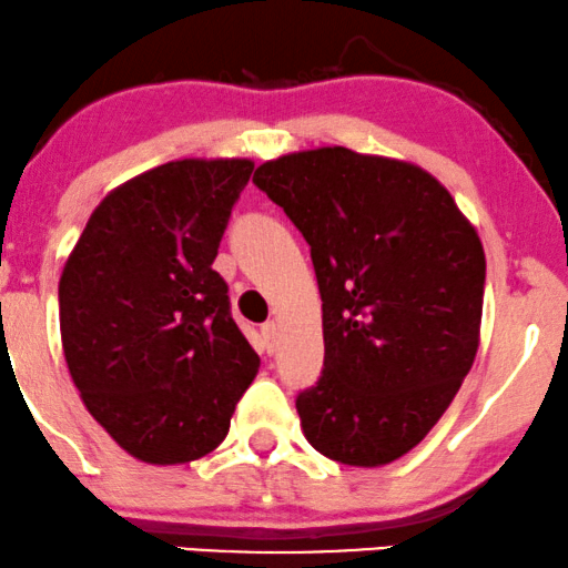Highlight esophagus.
<instances>
[{
  "label": "esophagus",
  "instance_id": "1",
  "mask_svg": "<svg viewBox=\"0 0 568 568\" xmlns=\"http://www.w3.org/2000/svg\"><path fill=\"white\" fill-rule=\"evenodd\" d=\"M262 335H264V341H267V348L275 351V346H277V335H280V325H277V322H267V325L262 327Z\"/></svg>",
  "mask_w": 568,
  "mask_h": 568
}]
</instances>
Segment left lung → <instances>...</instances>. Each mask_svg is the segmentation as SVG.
I'll use <instances>...</instances> for the list:
<instances>
[{
  "instance_id": "1",
  "label": "left lung",
  "mask_w": 568,
  "mask_h": 568,
  "mask_svg": "<svg viewBox=\"0 0 568 568\" xmlns=\"http://www.w3.org/2000/svg\"><path fill=\"white\" fill-rule=\"evenodd\" d=\"M254 183L312 246L325 372L296 400L333 462L406 456L456 398L479 348L485 248L419 164L346 146L283 154Z\"/></svg>"
}]
</instances>
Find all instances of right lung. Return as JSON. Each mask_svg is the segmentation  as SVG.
<instances>
[{
  "label": "right lung",
  "mask_w": 568,
  "mask_h": 568,
  "mask_svg": "<svg viewBox=\"0 0 568 568\" xmlns=\"http://www.w3.org/2000/svg\"><path fill=\"white\" fill-rule=\"evenodd\" d=\"M254 162L175 160L99 201L60 277L83 406L128 456L175 466L225 440L260 356L212 270Z\"/></svg>",
  "instance_id": "right-lung-1"
}]
</instances>
